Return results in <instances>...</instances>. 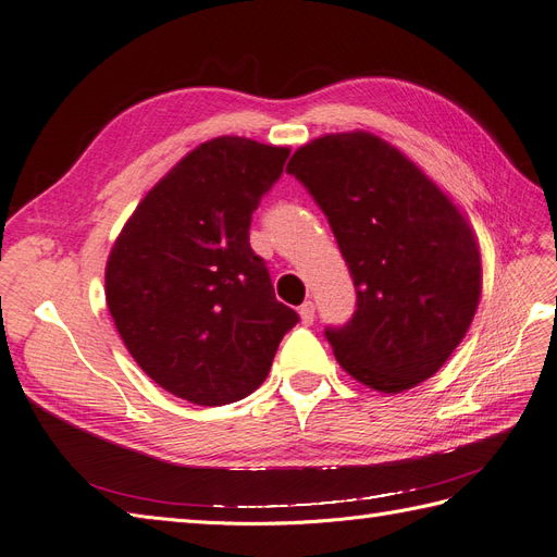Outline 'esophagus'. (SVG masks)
<instances>
[{"label": "esophagus", "instance_id": "1", "mask_svg": "<svg viewBox=\"0 0 557 557\" xmlns=\"http://www.w3.org/2000/svg\"><path fill=\"white\" fill-rule=\"evenodd\" d=\"M299 318H301V323H305V325H313V318H315L313 301H305V305L299 307Z\"/></svg>", "mask_w": 557, "mask_h": 557}]
</instances>
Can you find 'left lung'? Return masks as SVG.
<instances>
[{"label": "left lung", "mask_w": 557, "mask_h": 557, "mask_svg": "<svg viewBox=\"0 0 557 557\" xmlns=\"http://www.w3.org/2000/svg\"><path fill=\"white\" fill-rule=\"evenodd\" d=\"M285 172L325 213L356 285V311L325 327L339 364L381 393L440 372L481 297L479 246L460 211L369 132L301 146Z\"/></svg>", "instance_id": "8db88e82"}]
</instances>
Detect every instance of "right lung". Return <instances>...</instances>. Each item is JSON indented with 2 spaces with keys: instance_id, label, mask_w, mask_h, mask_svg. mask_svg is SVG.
Segmentation results:
<instances>
[{
  "instance_id": "obj_1",
  "label": "right lung",
  "mask_w": 557,
  "mask_h": 557,
  "mask_svg": "<svg viewBox=\"0 0 557 557\" xmlns=\"http://www.w3.org/2000/svg\"><path fill=\"white\" fill-rule=\"evenodd\" d=\"M288 156L244 137L201 144L144 197L109 256L107 305L129 356L199 407L256 391L299 323L248 237Z\"/></svg>"
}]
</instances>
